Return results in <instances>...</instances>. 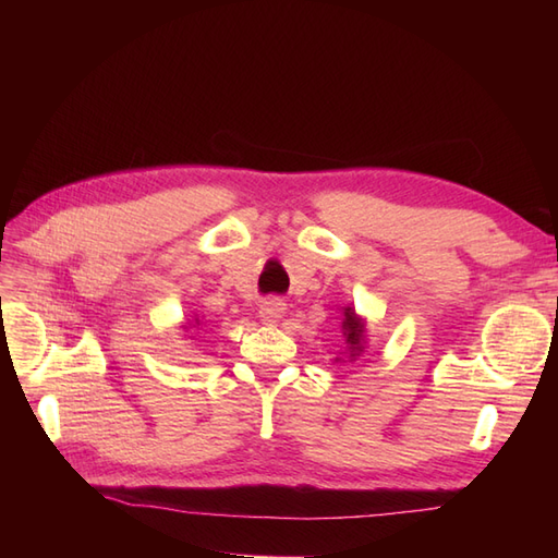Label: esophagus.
Listing matches in <instances>:
<instances>
[{
	"instance_id": "1",
	"label": "esophagus",
	"mask_w": 558,
	"mask_h": 558,
	"mask_svg": "<svg viewBox=\"0 0 558 558\" xmlns=\"http://www.w3.org/2000/svg\"><path fill=\"white\" fill-rule=\"evenodd\" d=\"M260 320L263 324H267V326H272V324H277V320H281L283 318V314H286V305L281 300H277V298H269V300H265L263 305H260Z\"/></svg>"
}]
</instances>
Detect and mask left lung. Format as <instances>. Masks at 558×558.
<instances>
[{
    "instance_id": "left-lung-1",
    "label": "left lung",
    "mask_w": 558,
    "mask_h": 558,
    "mask_svg": "<svg viewBox=\"0 0 558 558\" xmlns=\"http://www.w3.org/2000/svg\"><path fill=\"white\" fill-rule=\"evenodd\" d=\"M367 349V320L351 305L342 307V349L335 353L332 363H353Z\"/></svg>"
}]
</instances>
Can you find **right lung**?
<instances>
[{
	"instance_id": "right-lung-1",
	"label": "right lung",
	"mask_w": 558,
	"mask_h": 558,
	"mask_svg": "<svg viewBox=\"0 0 558 558\" xmlns=\"http://www.w3.org/2000/svg\"><path fill=\"white\" fill-rule=\"evenodd\" d=\"M202 326H205V320H202L199 316H193V318L185 320V324H183L181 328H183V332H189L191 328H193V330H199ZM195 337H197V335H195V332H191V340H195Z\"/></svg>"
}]
</instances>
